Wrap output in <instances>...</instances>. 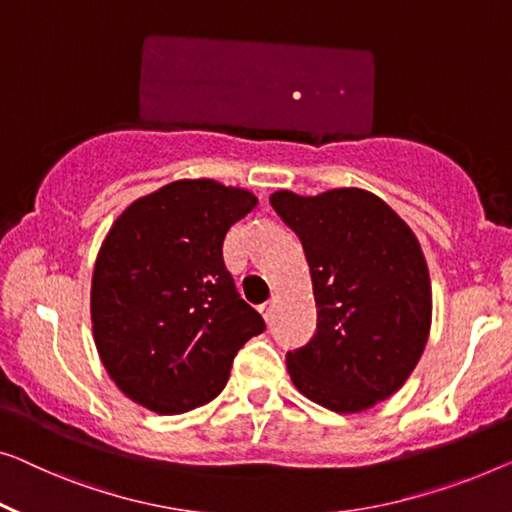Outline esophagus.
I'll list each match as a JSON object with an SVG mask.
<instances>
[{"mask_svg":"<svg viewBox=\"0 0 512 512\" xmlns=\"http://www.w3.org/2000/svg\"><path fill=\"white\" fill-rule=\"evenodd\" d=\"M273 308H276V301H273V299L259 305V312H262V317L266 319V322H271V319H273Z\"/></svg>","mask_w":512,"mask_h":512,"instance_id":"1","label":"esophagus"}]
</instances>
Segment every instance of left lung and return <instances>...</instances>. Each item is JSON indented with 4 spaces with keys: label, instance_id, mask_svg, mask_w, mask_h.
<instances>
[{
    "label": "left lung",
    "instance_id": "left-lung-1",
    "mask_svg": "<svg viewBox=\"0 0 512 512\" xmlns=\"http://www.w3.org/2000/svg\"><path fill=\"white\" fill-rule=\"evenodd\" d=\"M303 243L317 331L287 352L294 386L340 414L370 409L409 379L432 322L430 273L409 225L361 188L271 195Z\"/></svg>",
    "mask_w": 512,
    "mask_h": 512
}]
</instances>
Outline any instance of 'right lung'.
<instances>
[{
	"instance_id": "1",
	"label": "right lung",
	"mask_w": 512,
	"mask_h": 512,
	"mask_svg": "<svg viewBox=\"0 0 512 512\" xmlns=\"http://www.w3.org/2000/svg\"><path fill=\"white\" fill-rule=\"evenodd\" d=\"M257 207L243 188L181 179L114 220L91 278L98 356L121 393L156 414L211 402L264 329L236 292L225 234Z\"/></svg>"
}]
</instances>
